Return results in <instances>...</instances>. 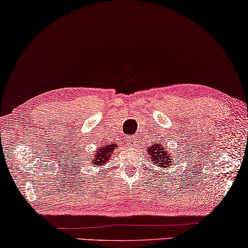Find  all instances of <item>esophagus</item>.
I'll return each mask as SVG.
<instances>
[{"label": "esophagus", "mask_w": 248, "mask_h": 248, "mask_svg": "<svg viewBox=\"0 0 248 248\" xmlns=\"http://www.w3.org/2000/svg\"><path fill=\"white\" fill-rule=\"evenodd\" d=\"M127 143L132 146H135L137 144V139H135L134 136H129L127 137Z\"/></svg>", "instance_id": "esophagus-1"}]
</instances>
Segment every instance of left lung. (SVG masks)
Segmentation results:
<instances>
[{
	"label": "left lung",
	"instance_id": "left-lung-1",
	"mask_svg": "<svg viewBox=\"0 0 248 248\" xmlns=\"http://www.w3.org/2000/svg\"><path fill=\"white\" fill-rule=\"evenodd\" d=\"M148 155L151 156L149 158L154 161L155 166L160 167V169L165 168V170H167L171 167L173 159H171L170 154L166 152V146L159 144L148 146Z\"/></svg>",
	"mask_w": 248,
	"mask_h": 248
}]
</instances>
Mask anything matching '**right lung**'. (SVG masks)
<instances>
[{
	"instance_id": "add662e5",
	"label": "right lung",
	"mask_w": 248,
	"mask_h": 248,
	"mask_svg": "<svg viewBox=\"0 0 248 248\" xmlns=\"http://www.w3.org/2000/svg\"><path fill=\"white\" fill-rule=\"evenodd\" d=\"M115 147H116L115 144L105 145L96 152L94 157L88 158V160L91 159V165L94 166V167H100V166H103V165H105V161H107L109 158V156L113 154V149H115Z\"/></svg>"
}]
</instances>
